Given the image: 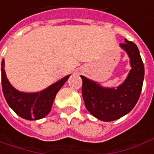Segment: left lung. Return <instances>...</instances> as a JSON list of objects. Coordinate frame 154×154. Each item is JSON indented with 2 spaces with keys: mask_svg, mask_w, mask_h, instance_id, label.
I'll use <instances>...</instances> for the list:
<instances>
[{
  "mask_svg": "<svg viewBox=\"0 0 154 154\" xmlns=\"http://www.w3.org/2000/svg\"><path fill=\"white\" fill-rule=\"evenodd\" d=\"M120 46L128 53L132 69L122 85L117 88H103L80 76L85 107L97 119L111 122L132 111L139 99L144 78V65L135 43L128 39Z\"/></svg>",
  "mask_w": 154,
  "mask_h": 154,
  "instance_id": "obj_1",
  "label": "left lung"
}]
</instances>
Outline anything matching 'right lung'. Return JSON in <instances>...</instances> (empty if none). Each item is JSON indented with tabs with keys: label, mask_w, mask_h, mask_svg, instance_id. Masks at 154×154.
<instances>
[{
	"label": "right lung",
	"mask_w": 154,
	"mask_h": 154,
	"mask_svg": "<svg viewBox=\"0 0 154 154\" xmlns=\"http://www.w3.org/2000/svg\"><path fill=\"white\" fill-rule=\"evenodd\" d=\"M5 63L2 62V91L6 102L22 118L38 120L43 118L50 111L56 94L63 86L69 75L60 79L46 90L38 93H22L11 86L5 73Z\"/></svg>",
	"instance_id": "obj_1"
}]
</instances>
